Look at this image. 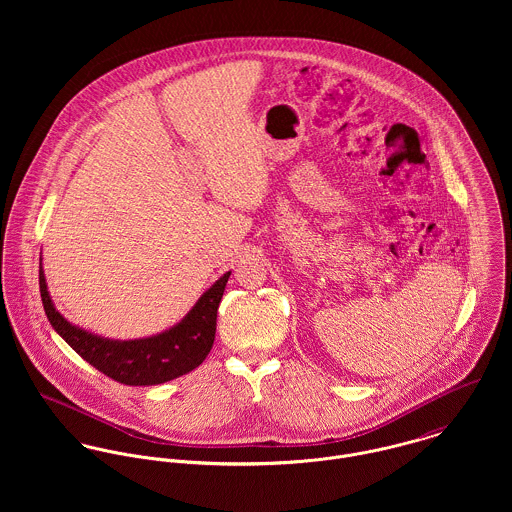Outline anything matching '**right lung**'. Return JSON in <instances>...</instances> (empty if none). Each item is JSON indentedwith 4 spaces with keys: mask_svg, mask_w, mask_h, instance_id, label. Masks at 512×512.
<instances>
[{
    "mask_svg": "<svg viewBox=\"0 0 512 512\" xmlns=\"http://www.w3.org/2000/svg\"><path fill=\"white\" fill-rule=\"evenodd\" d=\"M230 272L213 284L181 323L155 337L136 341H110L71 325L53 305L43 268L39 290L47 319L74 351L102 374L128 386H151L179 378L201 365L213 349L217 311Z\"/></svg>",
    "mask_w": 512,
    "mask_h": 512,
    "instance_id": "1",
    "label": "right lung"
}]
</instances>
